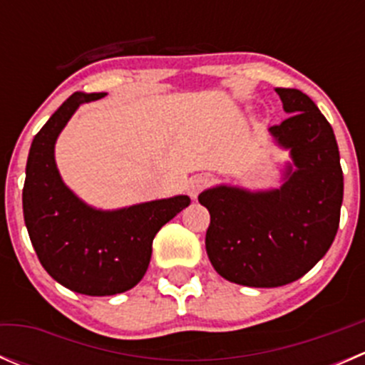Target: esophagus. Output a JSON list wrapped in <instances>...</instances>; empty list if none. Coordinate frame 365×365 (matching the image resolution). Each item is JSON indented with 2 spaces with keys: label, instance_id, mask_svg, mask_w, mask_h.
<instances>
[{
  "label": "esophagus",
  "instance_id": "1",
  "mask_svg": "<svg viewBox=\"0 0 365 365\" xmlns=\"http://www.w3.org/2000/svg\"><path fill=\"white\" fill-rule=\"evenodd\" d=\"M206 183H208V176L206 175H196L187 180V192H189V196L196 200L197 194L206 187Z\"/></svg>",
  "mask_w": 365,
  "mask_h": 365
}]
</instances>
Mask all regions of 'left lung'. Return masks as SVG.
Wrapping results in <instances>:
<instances>
[{
    "label": "left lung",
    "mask_w": 365,
    "mask_h": 365,
    "mask_svg": "<svg viewBox=\"0 0 365 365\" xmlns=\"http://www.w3.org/2000/svg\"><path fill=\"white\" fill-rule=\"evenodd\" d=\"M289 114L268 132L292 162L279 189L215 185L200 194L210 212L206 254L226 281L277 288L307 274L339 227L342 169L336 135L318 106L295 88H275Z\"/></svg>",
    "instance_id": "1"
}]
</instances>
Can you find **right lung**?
I'll use <instances>...</instances> for the list:
<instances>
[{
	"label": "right lung",
	"instance_id": "obj_1",
	"mask_svg": "<svg viewBox=\"0 0 365 365\" xmlns=\"http://www.w3.org/2000/svg\"><path fill=\"white\" fill-rule=\"evenodd\" d=\"M104 95L77 91L47 120L33 138L23 189L24 222L42 267L61 286L90 297L134 288L148 270L155 235L190 205L180 194L98 210L65 185L54 159L58 135L81 104Z\"/></svg>",
	"mask_w": 365,
	"mask_h": 365
}]
</instances>
